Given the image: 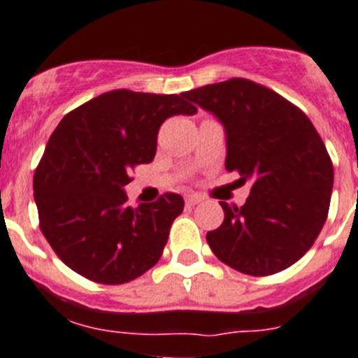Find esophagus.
<instances>
[{"mask_svg": "<svg viewBox=\"0 0 358 358\" xmlns=\"http://www.w3.org/2000/svg\"><path fill=\"white\" fill-rule=\"evenodd\" d=\"M199 201H201V196H198V194H190L185 198L187 206H194V205H198Z\"/></svg>", "mask_w": 358, "mask_h": 358, "instance_id": "esophagus-1", "label": "esophagus"}]
</instances>
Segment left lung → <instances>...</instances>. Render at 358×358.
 <instances>
[{
  "label": "left lung",
  "instance_id": "8db88e82",
  "mask_svg": "<svg viewBox=\"0 0 358 358\" xmlns=\"http://www.w3.org/2000/svg\"><path fill=\"white\" fill-rule=\"evenodd\" d=\"M226 129V169L252 182L243 206L220 203L224 220L206 233L213 255L247 275H272L318 238L334 185L325 143L306 113L273 90L242 78L182 93Z\"/></svg>",
  "mask_w": 358,
  "mask_h": 358
}]
</instances>
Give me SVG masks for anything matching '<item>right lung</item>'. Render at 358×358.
I'll use <instances>...</instances> for the list:
<instances>
[{
	"label": "right lung",
	"instance_id": "right-lung-1",
	"mask_svg": "<svg viewBox=\"0 0 358 358\" xmlns=\"http://www.w3.org/2000/svg\"><path fill=\"white\" fill-rule=\"evenodd\" d=\"M183 95L113 90L63 116L33 176L38 226L59 259L100 285H125L162 256L183 198L166 192L138 208L123 187L152 162L169 116L194 115Z\"/></svg>",
	"mask_w": 358,
	"mask_h": 358
}]
</instances>
